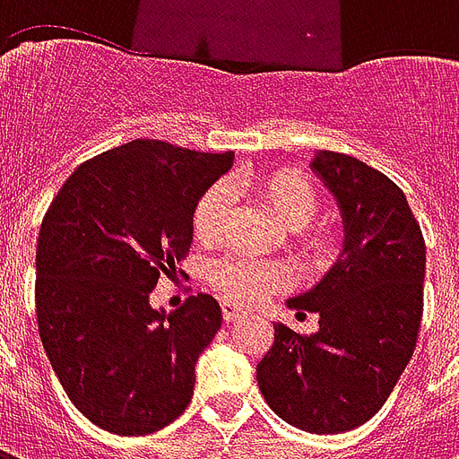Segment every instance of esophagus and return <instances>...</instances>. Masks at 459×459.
I'll return each instance as SVG.
<instances>
[{
  "mask_svg": "<svg viewBox=\"0 0 459 459\" xmlns=\"http://www.w3.org/2000/svg\"><path fill=\"white\" fill-rule=\"evenodd\" d=\"M221 312H223V319L226 322H236L238 317H243V309L238 305H233V302H223L221 305Z\"/></svg>",
  "mask_w": 459,
  "mask_h": 459,
  "instance_id": "34e87169",
  "label": "esophagus"
}]
</instances>
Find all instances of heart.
I'll list each match as a JSON object with an SVG mask.
<instances>
[{"mask_svg":"<svg viewBox=\"0 0 459 459\" xmlns=\"http://www.w3.org/2000/svg\"><path fill=\"white\" fill-rule=\"evenodd\" d=\"M243 186L258 194L268 204V209L290 229H299V238L315 258H329L337 248V238L327 226H315L312 219L319 211V194L312 181L295 169H275L265 174H243ZM233 204V189L226 181H219L204 191L191 213V230L201 243H213L223 233V223ZM288 282V273L278 263L250 260L240 255H229L213 263L211 285L223 299H233L240 305H253L273 290Z\"/></svg>","mask_w":459,"mask_h":459,"instance_id":"heart-1","label":"heart"}]
</instances>
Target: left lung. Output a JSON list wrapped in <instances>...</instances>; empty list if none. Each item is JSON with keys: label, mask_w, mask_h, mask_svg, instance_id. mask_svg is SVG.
Masks as SVG:
<instances>
[{"label": "left lung", "mask_w": 459, "mask_h": 459, "mask_svg": "<svg viewBox=\"0 0 459 459\" xmlns=\"http://www.w3.org/2000/svg\"><path fill=\"white\" fill-rule=\"evenodd\" d=\"M312 169L337 196L344 250L317 288L290 299L319 315V332L275 325L258 364L260 394L299 430L346 433L371 420L413 356L423 319L425 240L403 191L342 152Z\"/></svg>", "instance_id": "8db88e82"}]
</instances>
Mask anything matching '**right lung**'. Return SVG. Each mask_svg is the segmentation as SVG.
<instances>
[{"label":"right lung","instance_id":"add662e5","mask_svg":"<svg viewBox=\"0 0 459 459\" xmlns=\"http://www.w3.org/2000/svg\"><path fill=\"white\" fill-rule=\"evenodd\" d=\"M230 167L233 152L132 140L81 164L46 211L39 337L71 403L108 433H154L189 405L219 302L201 292L167 315L150 292L177 275L194 206Z\"/></svg>","mask_w":459,"mask_h":459}]
</instances>
